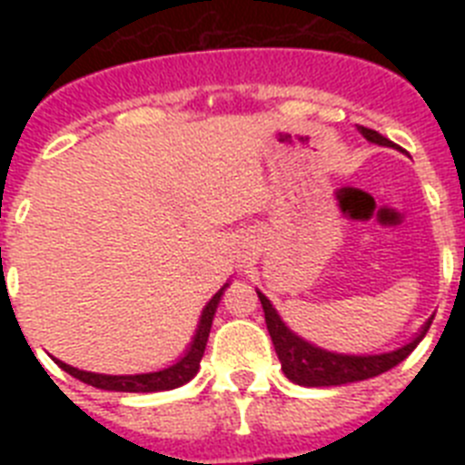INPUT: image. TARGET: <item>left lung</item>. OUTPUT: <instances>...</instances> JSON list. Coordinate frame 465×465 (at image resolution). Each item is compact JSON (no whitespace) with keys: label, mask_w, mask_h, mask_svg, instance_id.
I'll return each mask as SVG.
<instances>
[{"label":"left lung","mask_w":465,"mask_h":465,"mask_svg":"<svg viewBox=\"0 0 465 465\" xmlns=\"http://www.w3.org/2000/svg\"><path fill=\"white\" fill-rule=\"evenodd\" d=\"M359 133L363 134L368 142L381 143V146H393L386 137L380 133L371 130V127L359 125ZM261 298L262 312H265V323H268L270 338H272L274 351H277L279 361H282L283 375L289 377L291 381L300 386H340L349 384V381H361L371 380V377L381 375V372L391 371L393 365L408 359L414 351L426 331L430 328V322L426 323L424 331L419 332L417 338L405 347L396 349L391 354H377V356H342V354H331L319 347H312L310 342L300 340L295 332L283 326L274 307L270 305V300L258 291Z\"/></svg>","instance_id":"obj_1"}]
</instances>
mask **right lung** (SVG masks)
Wrapping results in <instances>:
<instances>
[{"mask_svg":"<svg viewBox=\"0 0 465 465\" xmlns=\"http://www.w3.org/2000/svg\"><path fill=\"white\" fill-rule=\"evenodd\" d=\"M225 286L213 295L207 302V307L203 310L200 316V326L195 331V338H193L191 349L186 351L179 363L170 365L165 371L160 372H146V375H97V372H85L79 368H72V365L63 363V361H55L64 372H69L76 380L85 381V384L94 386V389H104V391H127V393H153V391H170L176 386L186 384L200 371V361L204 356V347H207L209 331H212L213 314H216V307H219V300L223 295Z\"/></svg>","mask_w":465,"mask_h":465,"instance_id":"1","label":"right lung"}]
</instances>
